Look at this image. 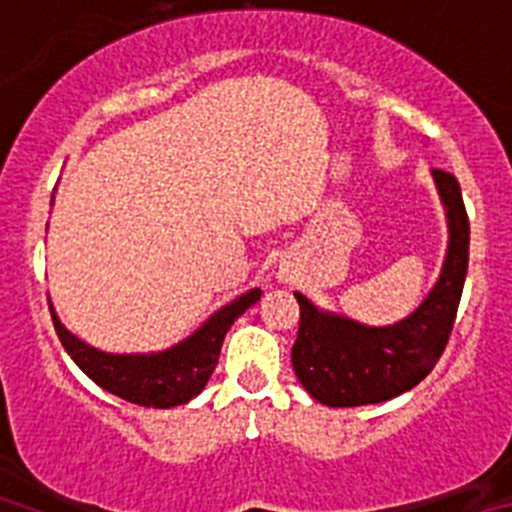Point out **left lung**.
<instances>
[{"mask_svg": "<svg viewBox=\"0 0 512 512\" xmlns=\"http://www.w3.org/2000/svg\"><path fill=\"white\" fill-rule=\"evenodd\" d=\"M449 223V248L441 274L425 300L395 325L356 323L325 312L302 292L300 333L292 346V366L310 397L328 408H359L392 400L431 374L449 343L469 264V217L456 176L433 171Z\"/></svg>", "mask_w": 512, "mask_h": 512, "instance_id": "left-lung-1", "label": "left lung"}]
</instances>
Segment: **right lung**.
<instances>
[{"mask_svg":"<svg viewBox=\"0 0 512 512\" xmlns=\"http://www.w3.org/2000/svg\"><path fill=\"white\" fill-rule=\"evenodd\" d=\"M261 289L253 287L220 310H215L200 328L189 333L184 341L151 351V354H107L76 338L66 325L58 320L51 305L53 325L61 338L66 354L76 361L81 372L94 384L122 400L143 405V408L169 410L176 405H187L189 400L205 390L217 366V356L223 348L225 333L235 318H241L251 305H256Z\"/></svg>","mask_w":512,"mask_h":512,"instance_id":"1","label":"right lung"}]
</instances>
